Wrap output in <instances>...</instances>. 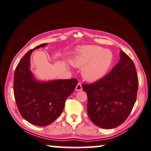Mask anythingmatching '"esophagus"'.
Masks as SVG:
<instances>
[{
	"instance_id": "obj_1",
	"label": "esophagus",
	"mask_w": 151,
	"mask_h": 151,
	"mask_svg": "<svg viewBox=\"0 0 151 151\" xmlns=\"http://www.w3.org/2000/svg\"><path fill=\"white\" fill-rule=\"evenodd\" d=\"M75 90L76 91H81V90H82V86L81 83H78V84L75 88Z\"/></svg>"
}]
</instances>
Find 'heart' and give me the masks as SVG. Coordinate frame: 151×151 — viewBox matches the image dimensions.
<instances>
[{
	"label": "heart",
	"instance_id": "obj_1",
	"mask_svg": "<svg viewBox=\"0 0 151 151\" xmlns=\"http://www.w3.org/2000/svg\"><path fill=\"white\" fill-rule=\"evenodd\" d=\"M113 60V55L108 49L97 45H85L77 50L72 59V64L83 68L81 74L88 81L101 79L107 73Z\"/></svg>",
	"mask_w": 151,
	"mask_h": 151
}]
</instances>
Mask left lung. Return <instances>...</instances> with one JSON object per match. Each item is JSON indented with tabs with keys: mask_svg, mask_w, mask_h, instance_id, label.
Masks as SVG:
<instances>
[{
	"mask_svg": "<svg viewBox=\"0 0 151 151\" xmlns=\"http://www.w3.org/2000/svg\"><path fill=\"white\" fill-rule=\"evenodd\" d=\"M138 85L133 61L122 50L119 61L107 75L89 85L82 84L90 120L105 129L121 125L135 103Z\"/></svg>",
	"mask_w": 151,
	"mask_h": 151,
	"instance_id": "left-lung-1",
	"label": "left lung"
}]
</instances>
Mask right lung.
Returning <instances> with one entry per match:
<instances>
[{
	"label": "right lung",
	"instance_id": "1",
	"mask_svg": "<svg viewBox=\"0 0 151 151\" xmlns=\"http://www.w3.org/2000/svg\"><path fill=\"white\" fill-rule=\"evenodd\" d=\"M41 44L24 55L16 68L14 93L21 116L30 124L45 126L52 123L63 112L67 98L74 92L77 80H37L30 70V56Z\"/></svg>",
	"mask_w": 151,
	"mask_h": 151
}]
</instances>
